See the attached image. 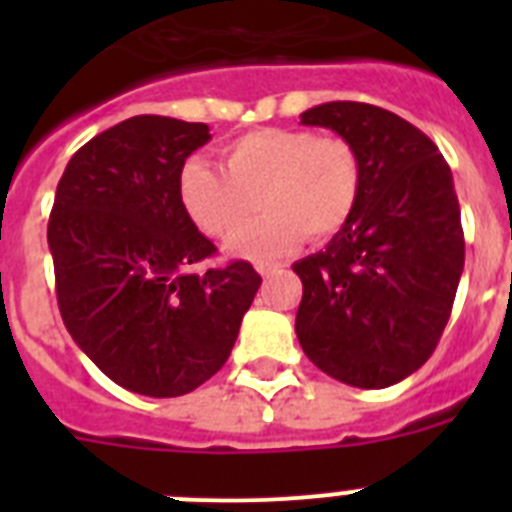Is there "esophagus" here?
Instances as JSON below:
<instances>
[{"instance_id":"1","label":"esophagus","mask_w":512,"mask_h":512,"mask_svg":"<svg viewBox=\"0 0 512 512\" xmlns=\"http://www.w3.org/2000/svg\"><path fill=\"white\" fill-rule=\"evenodd\" d=\"M253 266H256V271H259L261 277H266V274H269V271L279 269V266H282V264H279V261H269V259H261V261H256V264H253Z\"/></svg>"}]
</instances>
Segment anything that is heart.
Returning a JSON list of instances; mask_svg holds the SVG:
<instances>
[{
  "label": "heart",
  "instance_id": "1",
  "mask_svg": "<svg viewBox=\"0 0 512 512\" xmlns=\"http://www.w3.org/2000/svg\"><path fill=\"white\" fill-rule=\"evenodd\" d=\"M223 169L189 158L179 171V200L202 233L230 238L256 206L259 224L228 243L238 256H277L307 235L323 241L351 220L364 169L351 140L302 128H261L223 146Z\"/></svg>",
  "mask_w": 512,
  "mask_h": 512
}]
</instances>
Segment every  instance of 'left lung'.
I'll use <instances>...</instances> for the list:
<instances>
[{"label": "left lung", "instance_id": "8db88e82", "mask_svg": "<svg viewBox=\"0 0 512 512\" xmlns=\"http://www.w3.org/2000/svg\"><path fill=\"white\" fill-rule=\"evenodd\" d=\"M302 125L351 140L364 184L328 246L292 264L297 338L328 377L382 390L431 359L449 323L464 271L454 176L428 135L374 104H318Z\"/></svg>", "mask_w": 512, "mask_h": 512}]
</instances>
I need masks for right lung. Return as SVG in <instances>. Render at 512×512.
I'll list each match as a JSON object with an SVG mask.
<instances>
[{
  "instance_id": "add662e5",
  "label": "right lung",
  "mask_w": 512,
  "mask_h": 512,
  "mask_svg": "<svg viewBox=\"0 0 512 512\" xmlns=\"http://www.w3.org/2000/svg\"><path fill=\"white\" fill-rule=\"evenodd\" d=\"M205 122L138 115L71 156L48 220L58 310L76 346L146 397L197 390L228 361L261 277L215 253L179 200Z\"/></svg>"
}]
</instances>
